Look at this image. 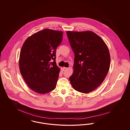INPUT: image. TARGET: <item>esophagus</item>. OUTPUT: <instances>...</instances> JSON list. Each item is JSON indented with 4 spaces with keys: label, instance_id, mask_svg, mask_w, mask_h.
Wrapping results in <instances>:
<instances>
[{
    "label": "esophagus",
    "instance_id": "obj_1",
    "mask_svg": "<svg viewBox=\"0 0 130 130\" xmlns=\"http://www.w3.org/2000/svg\"><path fill=\"white\" fill-rule=\"evenodd\" d=\"M63 71H67V70L69 69V68H66V67H63Z\"/></svg>",
    "mask_w": 130,
    "mask_h": 130
}]
</instances>
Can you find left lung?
<instances>
[{
    "label": "left lung",
    "instance_id": "8db88e82",
    "mask_svg": "<svg viewBox=\"0 0 130 130\" xmlns=\"http://www.w3.org/2000/svg\"><path fill=\"white\" fill-rule=\"evenodd\" d=\"M66 33L75 55L70 81L76 91L88 93L102 83L108 72L110 62L108 47L93 32Z\"/></svg>",
    "mask_w": 130,
    "mask_h": 130
}]
</instances>
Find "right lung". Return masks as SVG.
<instances>
[{
    "instance_id": "obj_1",
    "label": "right lung",
    "mask_w": 130,
    "mask_h": 130,
    "mask_svg": "<svg viewBox=\"0 0 130 130\" xmlns=\"http://www.w3.org/2000/svg\"><path fill=\"white\" fill-rule=\"evenodd\" d=\"M63 32L44 29L29 37L20 53L19 67L32 91L46 94L54 90L60 69L56 63V50L62 40Z\"/></svg>"
}]
</instances>
